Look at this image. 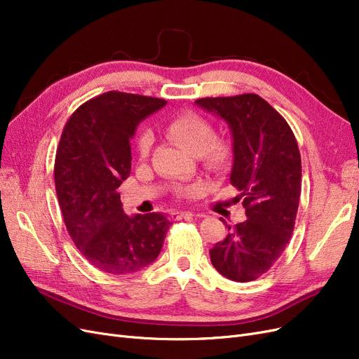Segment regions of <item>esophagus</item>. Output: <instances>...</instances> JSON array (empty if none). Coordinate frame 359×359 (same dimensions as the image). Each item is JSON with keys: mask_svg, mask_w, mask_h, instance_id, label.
Masks as SVG:
<instances>
[{"mask_svg": "<svg viewBox=\"0 0 359 359\" xmlns=\"http://www.w3.org/2000/svg\"><path fill=\"white\" fill-rule=\"evenodd\" d=\"M189 215H194V214H193V212H190V211L172 212V214H170V219H172V220H181V219H184V217H189Z\"/></svg>", "mask_w": 359, "mask_h": 359, "instance_id": "esophagus-1", "label": "esophagus"}]
</instances>
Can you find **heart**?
Segmentation results:
<instances>
[{"label": "heart", "instance_id": "1", "mask_svg": "<svg viewBox=\"0 0 359 359\" xmlns=\"http://www.w3.org/2000/svg\"><path fill=\"white\" fill-rule=\"evenodd\" d=\"M165 130L173 140L189 149L191 154L199 156L205 166L219 169L229 157V147L224 140L214 137V127L199 114L182 112L173 115L166 121ZM151 145H153V136L148 132H140L136 139L137 156L140 158L148 157ZM198 190L199 186H190L184 189L182 193L186 196H193Z\"/></svg>", "mask_w": 359, "mask_h": 359}]
</instances>
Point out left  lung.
I'll list each match as a JSON object with an SVG mask.
<instances>
[{"instance_id": "obj_1", "label": "left lung", "mask_w": 359, "mask_h": 359, "mask_svg": "<svg viewBox=\"0 0 359 359\" xmlns=\"http://www.w3.org/2000/svg\"><path fill=\"white\" fill-rule=\"evenodd\" d=\"M196 104L223 118L233 139L231 184L240 190L247 220L211 250L214 268L226 278H259L283 255L301 196V156L295 135L257 94L206 97ZM224 222V220H223Z\"/></svg>"}]
</instances>
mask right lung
Wrapping results in <instances>:
<instances>
[{
  "label": "right lung",
  "mask_w": 359,
  "mask_h": 359,
  "mask_svg": "<svg viewBox=\"0 0 359 359\" xmlns=\"http://www.w3.org/2000/svg\"><path fill=\"white\" fill-rule=\"evenodd\" d=\"M165 104L107 91L81 104L64 126L53 168L60 208L74 245L103 273L132 274L153 264L172 224L160 212L124 214L116 191L132 169L137 124Z\"/></svg>",
  "instance_id": "add662e5"
}]
</instances>
